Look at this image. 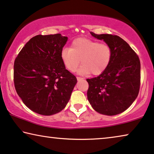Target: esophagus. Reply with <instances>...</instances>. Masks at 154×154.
<instances>
[{"instance_id": "34e87169", "label": "esophagus", "mask_w": 154, "mask_h": 154, "mask_svg": "<svg viewBox=\"0 0 154 154\" xmlns=\"http://www.w3.org/2000/svg\"><path fill=\"white\" fill-rule=\"evenodd\" d=\"M77 79L78 81H81V80H84V78L80 77H77Z\"/></svg>"}]
</instances>
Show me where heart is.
Listing matches in <instances>:
<instances>
[{"mask_svg": "<svg viewBox=\"0 0 154 154\" xmlns=\"http://www.w3.org/2000/svg\"><path fill=\"white\" fill-rule=\"evenodd\" d=\"M111 48L106 43H100L86 38H76L71 43L70 48L61 50V58L70 72H75L81 63L79 72L88 75H99L106 70L112 59Z\"/></svg>", "mask_w": 154, "mask_h": 154, "instance_id": "heart-1", "label": "heart"}]
</instances>
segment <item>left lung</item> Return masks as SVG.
I'll return each mask as SVG.
<instances>
[{
	"label": "left lung",
	"mask_w": 154,
	"mask_h": 154,
	"mask_svg": "<svg viewBox=\"0 0 154 154\" xmlns=\"http://www.w3.org/2000/svg\"><path fill=\"white\" fill-rule=\"evenodd\" d=\"M91 35L111 48L112 59L104 72L87 79V97L97 113L115 116L127 110L136 99L140 86V61L130 45L117 35Z\"/></svg>",
	"instance_id": "left-lung-1"
}]
</instances>
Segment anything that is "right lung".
Masks as SVG:
<instances>
[{
  "mask_svg": "<svg viewBox=\"0 0 154 154\" xmlns=\"http://www.w3.org/2000/svg\"><path fill=\"white\" fill-rule=\"evenodd\" d=\"M67 41L61 34L36 35L15 59V89L25 105L36 113L51 116L62 111L77 84L61 58Z\"/></svg>",
  "mask_w": 154,
  "mask_h": 154,
  "instance_id": "right-lung-1",
  "label": "right lung"
}]
</instances>
